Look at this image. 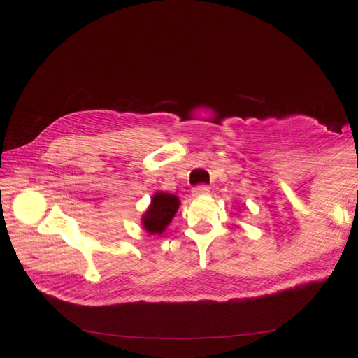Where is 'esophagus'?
Here are the masks:
<instances>
[{"label": "esophagus", "mask_w": 358, "mask_h": 358, "mask_svg": "<svg viewBox=\"0 0 358 358\" xmlns=\"http://www.w3.org/2000/svg\"><path fill=\"white\" fill-rule=\"evenodd\" d=\"M209 194V187L208 185H199L192 188V196L194 197H201V196H208Z\"/></svg>", "instance_id": "34e87169"}]
</instances>
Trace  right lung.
Wrapping results in <instances>:
<instances>
[{
  "label": "right lung",
  "mask_w": 358,
  "mask_h": 358,
  "mask_svg": "<svg viewBox=\"0 0 358 358\" xmlns=\"http://www.w3.org/2000/svg\"><path fill=\"white\" fill-rule=\"evenodd\" d=\"M179 204V199L173 194L155 192L150 206L142 216L145 230L149 234H161L171 222L173 216L178 212Z\"/></svg>",
  "instance_id": "add662e5"
}]
</instances>
